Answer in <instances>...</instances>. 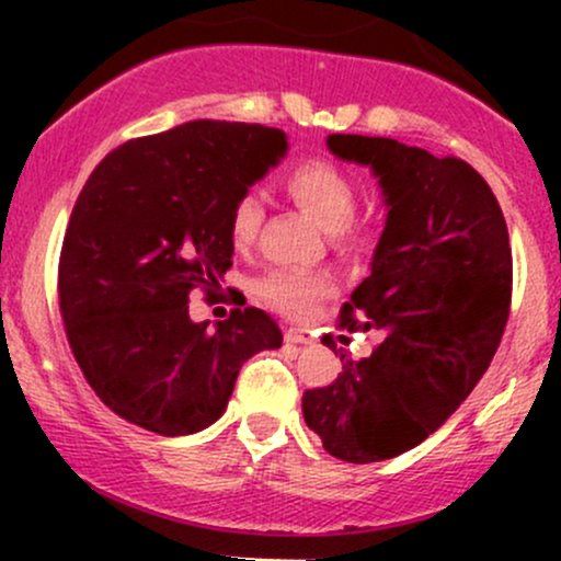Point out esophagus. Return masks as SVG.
Masks as SVG:
<instances>
[{"instance_id":"obj_1","label":"esophagus","mask_w":561,"mask_h":561,"mask_svg":"<svg viewBox=\"0 0 561 561\" xmlns=\"http://www.w3.org/2000/svg\"><path fill=\"white\" fill-rule=\"evenodd\" d=\"M285 343H293V345H306V343H311V340H308L306 334H302L300 330H293V327H289V330L285 332Z\"/></svg>"}]
</instances>
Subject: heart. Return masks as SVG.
<instances>
[{
  "label": "heart",
  "instance_id": "1",
  "mask_svg": "<svg viewBox=\"0 0 561 561\" xmlns=\"http://www.w3.org/2000/svg\"><path fill=\"white\" fill-rule=\"evenodd\" d=\"M287 195L306 210L321 229L330 231L332 244L343 253H358L369 244L371 227L364 218L353 216L356 210L358 186L356 179L343 165L327 158H306L285 173ZM263 224V205L259 195L244 192L231 208V242L237 248H248L255 242ZM332 293V279L324 274L293 272L276 268L261 282V295L274 308L295 319L311 317L321 298Z\"/></svg>",
  "mask_w": 561,
  "mask_h": 561
}]
</instances>
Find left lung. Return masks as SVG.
Listing matches in <instances>:
<instances>
[{"mask_svg": "<svg viewBox=\"0 0 561 561\" xmlns=\"http://www.w3.org/2000/svg\"><path fill=\"white\" fill-rule=\"evenodd\" d=\"M327 147L369 165L388 205L371 274L340 311L343 330L379 343L362 362L340 353L343 371L302 392V416L327 454L369 465L420 446L485 375L512 306V248L499 199L461 158L362 134Z\"/></svg>", "mask_w": 561, "mask_h": 561, "instance_id": "1", "label": "left lung"}]
</instances>
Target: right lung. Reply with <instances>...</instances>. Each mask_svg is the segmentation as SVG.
I'll return each mask as SVG.
<instances>
[{"mask_svg":"<svg viewBox=\"0 0 561 561\" xmlns=\"http://www.w3.org/2000/svg\"><path fill=\"white\" fill-rule=\"evenodd\" d=\"M285 152L279 128L190 121L124 141L87 179L57 295L83 377L121 420L165 437L199 433L224 414L242 364L282 345L279 324L253 306L216 330L195 324L190 295L221 298L231 208Z\"/></svg>","mask_w":561,"mask_h":561,"instance_id":"obj_1","label":"right lung"}]
</instances>
